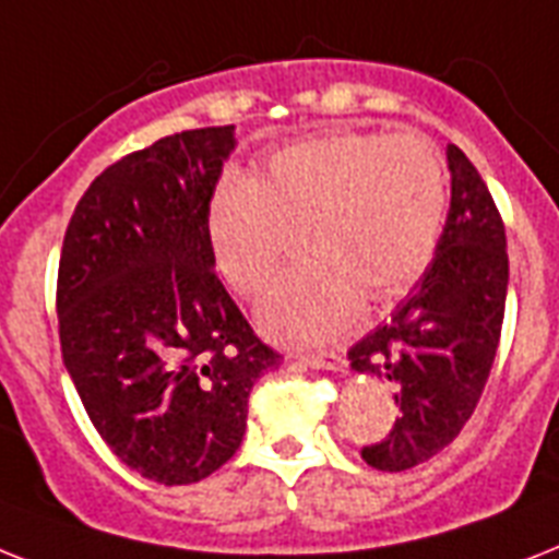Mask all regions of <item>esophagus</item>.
Returning a JSON list of instances; mask_svg holds the SVG:
<instances>
[{"instance_id":"obj_1","label":"esophagus","mask_w":559,"mask_h":559,"mask_svg":"<svg viewBox=\"0 0 559 559\" xmlns=\"http://www.w3.org/2000/svg\"><path fill=\"white\" fill-rule=\"evenodd\" d=\"M304 365L316 367V370H342L344 367V358L338 356V353H307V356H301Z\"/></svg>"}]
</instances>
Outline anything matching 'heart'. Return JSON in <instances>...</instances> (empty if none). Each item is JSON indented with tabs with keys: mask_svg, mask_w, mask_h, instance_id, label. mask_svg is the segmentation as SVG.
Masks as SVG:
<instances>
[{
	"mask_svg": "<svg viewBox=\"0 0 559 559\" xmlns=\"http://www.w3.org/2000/svg\"><path fill=\"white\" fill-rule=\"evenodd\" d=\"M448 212V177L425 134L333 131L298 140L258 180L229 177L206 212L217 272L243 298L278 278L289 235L307 264L261 307L275 338L319 344L356 319L358 301H393L421 278Z\"/></svg>",
	"mask_w": 559,
	"mask_h": 559,
	"instance_id": "heart-1",
	"label": "heart"
}]
</instances>
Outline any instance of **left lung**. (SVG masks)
I'll return each mask as SVG.
<instances>
[{
  "label": "left lung",
  "instance_id": "obj_1",
  "mask_svg": "<svg viewBox=\"0 0 559 559\" xmlns=\"http://www.w3.org/2000/svg\"><path fill=\"white\" fill-rule=\"evenodd\" d=\"M451 212L437 255L388 324L350 347L358 373L388 379L399 419L361 448L379 471H407L451 444L476 411L500 347L508 293L506 224L460 146H448Z\"/></svg>",
  "mask_w": 559,
  "mask_h": 559
}]
</instances>
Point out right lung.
Listing matches in <instances>:
<instances>
[{
	"label": "right lung",
	"instance_id": "right-lung-1",
	"mask_svg": "<svg viewBox=\"0 0 559 559\" xmlns=\"http://www.w3.org/2000/svg\"><path fill=\"white\" fill-rule=\"evenodd\" d=\"M235 126L160 138L76 203L59 344L91 425L131 471L192 485L233 460L252 384L281 365L215 275L206 212Z\"/></svg>",
	"mask_w": 559,
	"mask_h": 559
}]
</instances>
